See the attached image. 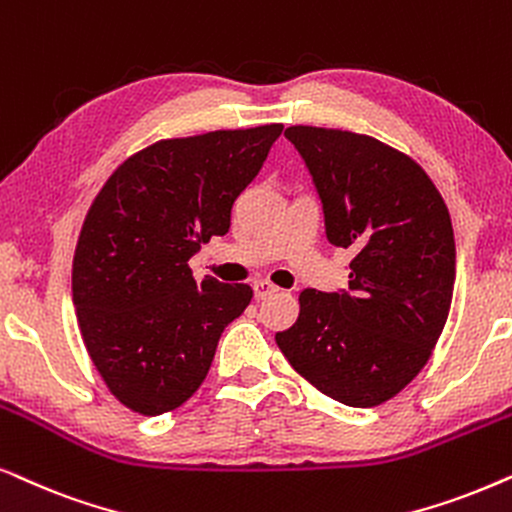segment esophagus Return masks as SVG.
<instances>
[{
	"instance_id": "34e87169",
	"label": "esophagus",
	"mask_w": 512,
	"mask_h": 512,
	"mask_svg": "<svg viewBox=\"0 0 512 512\" xmlns=\"http://www.w3.org/2000/svg\"><path fill=\"white\" fill-rule=\"evenodd\" d=\"M252 290H255V299H267V297L276 295V292H278L276 285L269 283V281H255V283H252Z\"/></svg>"
}]
</instances>
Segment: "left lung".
<instances>
[{
	"label": "left lung",
	"mask_w": 512,
	"mask_h": 512,
	"mask_svg": "<svg viewBox=\"0 0 512 512\" xmlns=\"http://www.w3.org/2000/svg\"><path fill=\"white\" fill-rule=\"evenodd\" d=\"M313 175L327 241L353 252L349 292H299V316L276 332L295 372L351 407L398 395L431 358L456 278L449 210L412 156L372 135L290 126Z\"/></svg>",
	"instance_id": "1"
}]
</instances>
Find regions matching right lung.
I'll list each match as a JSON object with an SVG mask.
<instances>
[{"label": "right lung", "mask_w": 512, "mask_h": 512, "mask_svg": "<svg viewBox=\"0 0 512 512\" xmlns=\"http://www.w3.org/2000/svg\"><path fill=\"white\" fill-rule=\"evenodd\" d=\"M283 124L159 140L121 163L88 208L72 262L81 339L109 393L156 417L196 393L217 342L252 299L194 281L189 257L224 236Z\"/></svg>", "instance_id": "right-lung-1"}]
</instances>
